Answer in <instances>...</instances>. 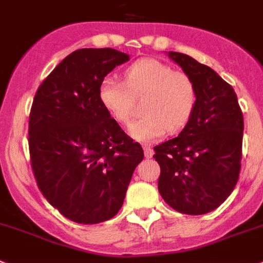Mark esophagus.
Wrapping results in <instances>:
<instances>
[{
  "mask_svg": "<svg viewBox=\"0 0 263 263\" xmlns=\"http://www.w3.org/2000/svg\"><path fill=\"white\" fill-rule=\"evenodd\" d=\"M143 154H145L146 158H152L154 154V150L150 146H147V145H143Z\"/></svg>",
  "mask_w": 263,
  "mask_h": 263,
  "instance_id": "1",
  "label": "esophagus"
}]
</instances>
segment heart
<instances>
[{"label": "heart", "instance_id": "1", "mask_svg": "<svg viewBox=\"0 0 263 263\" xmlns=\"http://www.w3.org/2000/svg\"><path fill=\"white\" fill-rule=\"evenodd\" d=\"M125 82L106 77L98 87V100L109 116L126 123L132 113L133 97L146 96L142 116L129 126V136L140 142L159 140L166 130L176 133L192 118L197 104V89L187 74L174 71L170 65L142 58L126 67Z\"/></svg>", "mask_w": 263, "mask_h": 263}]
</instances>
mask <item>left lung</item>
Instances as JSON below:
<instances>
[{"mask_svg": "<svg viewBox=\"0 0 263 263\" xmlns=\"http://www.w3.org/2000/svg\"><path fill=\"white\" fill-rule=\"evenodd\" d=\"M196 85L197 104L178 137L154 146L158 192L183 214H206L226 201L238 181L243 116L234 89L212 67L169 51Z\"/></svg>", "mask_w": 263, "mask_h": 263, "instance_id": "1", "label": "left lung"}]
</instances>
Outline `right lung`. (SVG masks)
Returning <instances> with one entry per match:
<instances>
[{"label": "right lung", "mask_w": 263, "mask_h": 263, "mask_svg": "<svg viewBox=\"0 0 263 263\" xmlns=\"http://www.w3.org/2000/svg\"><path fill=\"white\" fill-rule=\"evenodd\" d=\"M129 54L80 49L38 87L29 117V150L44 197L64 217L84 225L113 218L143 159L98 100L101 81Z\"/></svg>", "instance_id": "obj_1"}]
</instances>
